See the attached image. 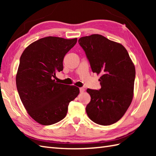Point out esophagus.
I'll return each mask as SVG.
<instances>
[{"instance_id":"34e87169","label":"esophagus","mask_w":156,"mask_h":156,"mask_svg":"<svg viewBox=\"0 0 156 156\" xmlns=\"http://www.w3.org/2000/svg\"><path fill=\"white\" fill-rule=\"evenodd\" d=\"M80 92H84V88H82V87H81V88H80Z\"/></svg>"}]
</instances>
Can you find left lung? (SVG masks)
Segmentation results:
<instances>
[{"instance_id": "obj_1", "label": "left lung", "mask_w": 156, "mask_h": 156, "mask_svg": "<svg viewBox=\"0 0 156 156\" xmlns=\"http://www.w3.org/2000/svg\"><path fill=\"white\" fill-rule=\"evenodd\" d=\"M92 72L101 74V88H88L90 102L86 107L95 123L110 125L117 122L130 106L133 95L135 66L123 46L104 36L94 34L79 39Z\"/></svg>"}]
</instances>
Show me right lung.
Instances as JSON below:
<instances>
[{
  "instance_id": "1",
  "label": "right lung",
  "mask_w": 156,
  "mask_h": 156,
  "mask_svg": "<svg viewBox=\"0 0 156 156\" xmlns=\"http://www.w3.org/2000/svg\"><path fill=\"white\" fill-rule=\"evenodd\" d=\"M76 42L77 38H41L29 45L20 58L16 88L29 115L39 124L50 125L62 120L69 103L80 92L78 87L54 80L56 73L63 70L65 55Z\"/></svg>"
}]
</instances>
